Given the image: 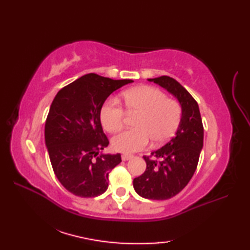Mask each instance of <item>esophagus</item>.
I'll return each instance as SVG.
<instances>
[{
  "mask_svg": "<svg viewBox=\"0 0 250 250\" xmlns=\"http://www.w3.org/2000/svg\"><path fill=\"white\" fill-rule=\"evenodd\" d=\"M131 158H132L131 155H125H125L121 156V159H122V160H124V161L129 160V159H131Z\"/></svg>",
  "mask_w": 250,
  "mask_h": 250,
  "instance_id": "1",
  "label": "esophagus"
}]
</instances>
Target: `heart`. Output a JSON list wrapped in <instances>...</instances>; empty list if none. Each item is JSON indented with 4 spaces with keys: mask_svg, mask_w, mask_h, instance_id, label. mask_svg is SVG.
Wrapping results in <instances>:
<instances>
[{
    "mask_svg": "<svg viewBox=\"0 0 250 250\" xmlns=\"http://www.w3.org/2000/svg\"><path fill=\"white\" fill-rule=\"evenodd\" d=\"M125 110L116 99H109L100 110L103 128L115 133L125 125L126 114L137 116L134 130L125 131L111 140L117 151L132 153L144 149L149 140L152 145L167 142L177 131L182 119V106L176 100L168 99L162 90L143 86L130 89L124 93Z\"/></svg>",
    "mask_w": 250,
    "mask_h": 250,
    "instance_id": "obj_1",
    "label": "heart"
}]
</instances>
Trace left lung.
<instances>
[{
    "mask_svg": "<svg viewBox=\"0 0 250 250\" xmlns=\"http://www.w3.org/2000/svg\"><path fill=\"white\" fill-rule=\"evenodd\" d=\"M172 93L182 106V119L176 134L160 149L144 156L146 169L133 179L137 194L149 200H167L182 191L198 167L203 147V124L199 105L187 90L174 78H149Z\"/></svg>",
    "mask_w": 250,
    "mask_h": 250,
    "instance_id": "8db88e82",
    "label": "left lung"
}]
</instances>
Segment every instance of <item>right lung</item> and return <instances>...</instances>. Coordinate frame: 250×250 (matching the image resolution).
I'll return each instance as SVG.
<instances>
[{"label": "right lung", "mask_w": 250, "mask_h": 250, "mask_svg": "<svg viewBox=\"0 0 250 250\" xmlns=\"http://www.w3.org/2000/svg\"><path fill=\"white\" fill-rule=\"evenodd\" d=\"M130 83L90 73L63 87L52 101L45 143L57 178L74 195L94 198L108 188V174L121 156L99 153L109 144L100 110L109 94Z\"/></svg>", "instance_id": "right-lung-1"}]
</instances>
